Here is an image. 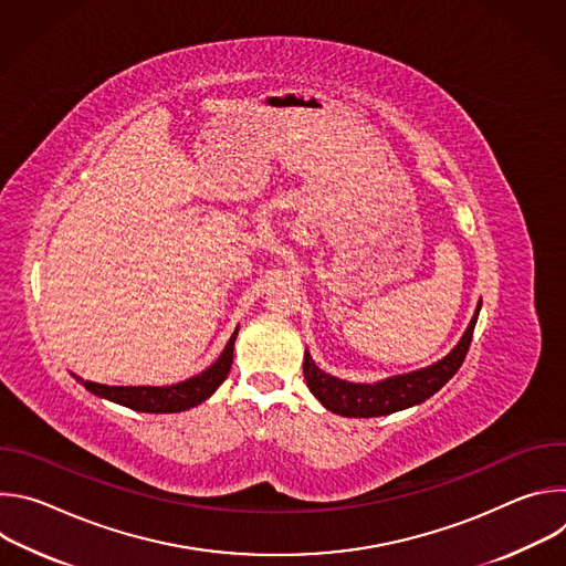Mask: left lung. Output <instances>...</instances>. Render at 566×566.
Segmentation results:
<instances>
[{
    "instance_id": "8db88e82",
    "label": "left lung",
    "mask_w": 566,
    "mask_h": 566,
    "mask_svg": "<svg viewBox=\"0 0 566 566\" xmlns=\"http://www.w3.org/2000/svg\"><path fill=\"white\" fill-rule=\"evenodd\" d=\"M476 315L470 319V327L465 329L459 345L439 363L432 367H426L421 371H412L406 376H394L382 382L374 385H358L347 382L340 378H334L315 367V363L304 356V380L311 389V394L325 406L329 412H336L340 417L349 419H371V417H385L398 410H406L423 402L434 391H439L463 365L465 354L472 343V332L476 325Z\"/></svg>"
}]
</instances>
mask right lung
I'll return each instance as SVG.
<instances>
[{"mask_svg": "<svg viewBox=\"0 0 566 566\" xmlns=\"http://www.w3.org/2000/svg\"><path fill=\"white\" fill-rule=\"evenodd\" d=\"M234 338L228 340L223 354L217 358L214 365H210L206 371H201L195 378H188L177 385L168 387H109V385H98L92 380H83V385L103 398H109L118 406H125L136 412H151V415H170V412H184L190 410L199 402H203L208 396L214 394V389L226 380L230 365H232V349H234Z\"/></svg>", "mask_w": 566, "mask_h": 566, "instance_id": "right-lung-1", "label": "right lung"}]
</instances>
